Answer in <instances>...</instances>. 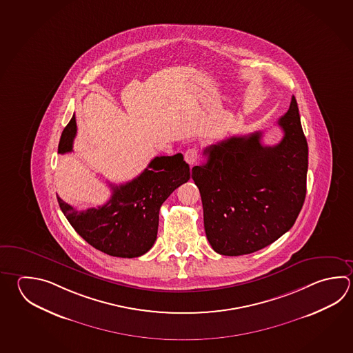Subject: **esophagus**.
Masks as SVG:
<instances>
[{"mask_svg": "<svg viewBox=\"0 0 353 353\" xmlns=\"http://www.w3.org/2000/svg\"><path fill=\"white\" fill-rule=\"evenodd\" d=\"M199 159V148L193 147V148H188L185 152V161L190 166H193L196 163V161Z\"/></svg>", "mask_w": 353, "mask_h": 353, "instance_id": "1", "label": "esophagus"}]
</instances>
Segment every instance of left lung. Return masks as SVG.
<instances>
[{"label": "left lung", "mask_w": 353, "mask_h": 353, "mask_svg": "<svg viewBox=\"0 0 353 353\" xmlns=\"http://www.w3.org/2000/svg\"><path fill=\"white\" fill-rule=\"evenodd\" d=\"M283 139L261 143L262 132L207 147L192 168L203 206L207 240L223 256L256 252L293 226L306 197L308 146L297 101L279 120Z\"/></svg>", "instance_id": "8db88e82"}]
</instances>
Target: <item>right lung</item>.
Masks as SVG:
<instances>
[{
	"label": "right lung",
	"instance_id": "add662e5",
	"mask_svg": "<svg viewBox=\"0 0 353 353\" xmlns=\"http://www.w3.org/2000/svg\"><path fill=\"white\" fill-rule=\"evenodd\" d=\"M77 126L72 116L61 134L59 153L71 152ZM181 153L154 157L132 181L111 185L106 205L76 211L57 196L61 211L83 240L113 257L133 259L148 252L157 239L159 213L171 193L190 180Z\"/></svg>",
	"mask_w": 353,
	"mask_h": 353
}]
</instances>
